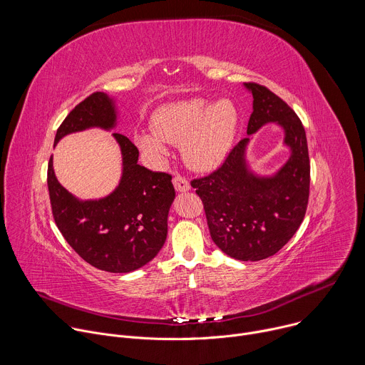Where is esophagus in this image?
Returning a JSON list of instances; mask_svg holds the SVG:
<instances>
[{"label":"esophagus","mask_w":365,"mask_h":365,"mask_svg":"<svg viewBox=\"0 0 365 365\" xmlns=\"http://www.w3.org/2000/svg\"><path fill=\"white\" fill-rule=\"evenodd\" d=\"M173 186H175V189H176L178 192H186V190L190 189L189 180H187L185 176H182V175H176V176L173 178Z\"/></svg>","instance_id":"esophagus-1"}]
</instances>
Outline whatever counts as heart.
Listing matches in <instances>:
<instances>
[{
	"label": "heart",
	"mask_w": 365,
	"mask_h": 365,
	"mask_svg": "<svg viewBox=\"0 0 365 365\" xmlns=\"http://www.w3.org/2000/svg\"><path fill=\"white\" fill-rule=\"evenodd\" d=\"M238 125V113L231 101H220L211 107L205 99L193 98L163 107L153 117V133L138 131L137 145L154 159L168 154L165 141L182 143L185 162L195 170L220 166L232 145Z\"/></svg>",
	"instance_id": "heart-1"
}]
</instances>
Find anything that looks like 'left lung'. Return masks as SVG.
<instances>
[{"label": "left lung", "mask_w": 365, "mask_h": 365, "mask_svg": "<svg viewBox=\"0 0 365 365\" xmlns=\"http://www.w3.org/2000/svg\"><path fill=\"white\" fill-rule=\"evenodd\" d=\"M245 86L254 98L247 134L267 123L280 124L290 159L273 178L254 176L244 160L247 137L217 170L190 185L202 199L212 241L235 259L258 262L274 255L299 230L309 202L310 162L296 113L269 88L255 82Z\"/></svg>", "instance_id": "8db88e82"}]
</instances>
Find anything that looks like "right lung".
<instances>
[{
	"label": "right lung",
	"mask_w": 365,
	"mask_h": 365,
	"mask_svg": "<svg viewBox=\"0 0 365 365\" xmlns=\"http://www.w3.org/2000/svg\"><path fill=\"white\" fill-rule=\"evenodd\" d=\"M113 101L93 92L81 101L58 128L55 144L66 134L89 127L111 128ZM123 153L118 187L99 200L79 202L56 179L51 158L47 187L55 222L68 244L91 266L110 273H130L147 264L168 237V214L175 199L172 175L137 163L138 148L114 133Z\"/></svg>",
	"instance_id": "1"
}]
</instances>
